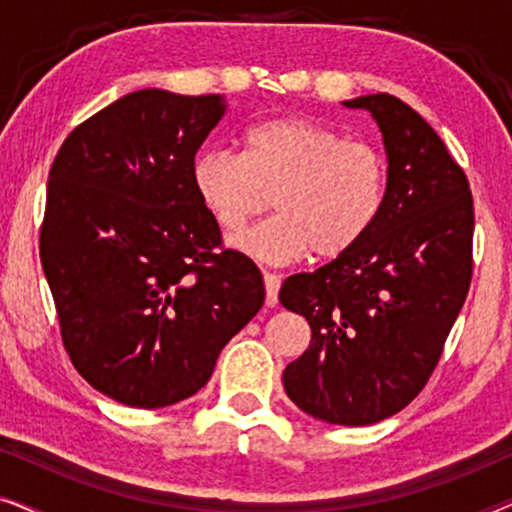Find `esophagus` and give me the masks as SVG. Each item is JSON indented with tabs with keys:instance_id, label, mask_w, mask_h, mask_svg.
<instances>
[{
	"instance_id": "1",
	"label": "esophagus",
	"mask_w": 512,
	"mask_h": 512,
	"mask_svg": "<svg viewBox=\"0 0 512 512\" xmlns=\"http://www.w3.org/2000/svg\"><path fill=\"white\" fill-rule=\"evenodd\" d=\"M263 282H265V305L275 307L277 305L279 284H282V279H279L277 275H272V272H263Z\"/></svg>"
}]
</instances>
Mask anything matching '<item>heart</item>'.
Listing matches in <instances>:
<instances>
[{
    "label": "heart",
    "instance_id": "heart-1",
    "mask_svg": "<svg viewBox=\"0 0 512 512\" xmlns=\"http://www.w3.org/2000/svg\"><path fill=\"white\" fill-rule=\"evenodd\" d=\"M191 177L200 205L228 233L261 214L272 195L277 214L230 244L256 261L286 265L310 251L338 258L366 240L382 216L389 172L375 146L284 116L251 125L242 153H200Z\"/></svg>",
    "mask_w": 512,
    "mask_h": 512
}]
</instances>
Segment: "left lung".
Listing matches in <instances>:
<instances>
[{
  "label": "left lung",
  "mask_w": 512,
  "mask_h": 512,
  "mask_svg": "<svg viewBox=\"0 0 512 512\" xmlns=\"http://www.w3.org/2000/svg\"><path fill=\"white\" fill-rule=\"evenodd\" d=\"M375 118L387 151V200L366 240L279 291L303 314L310 347L284 389L314 419L382 422L424 389L473 272V195L443 139L394 95L342 102Z\"/></svg>",
  "instance_id": "obj_1"
}]
</instances>
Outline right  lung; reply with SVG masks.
Instances as JSON below:
<instances>
[{"mask_svg": "<svg viewBox=\"0 0 512 512\" xmlns=\"http://www.w3.org/2000/svg\"><path fill=\"white\" fill-rule=\"evenodd\" d=\"M223 95L144 88L69 132L48 172L39 254L65 349L90 387L165 408L209 382L265 286L193 188Z\"/></svg>", "mask_w": 512, "mask_h": 512, "instance_id": "1", "label": "right lung"}]
</instances>
